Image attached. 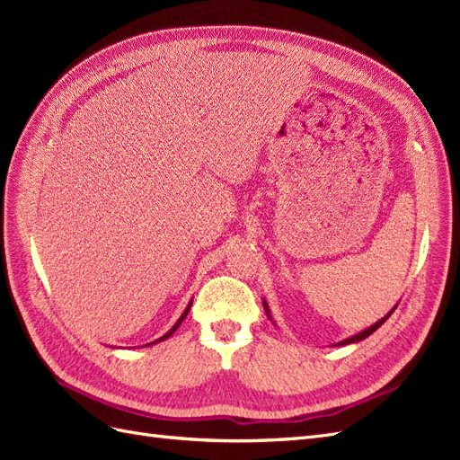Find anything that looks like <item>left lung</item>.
<instances>
[{
  "mask_svg": "<svg viewBox=\"0 0 460 460\" xmlns=\"http://www.w3.org/2000/svg\"><path fill=\"white\" fill-rule=\"evenodd\" d=\"M264 311H267V314L270 316V311H269V305H267V301H264ZM394 311H395V307H394L392 311H389V313H387V314H385V316H384L382 320H378V323H376V324H372V326H370V328H367L365 332H360V333H357V336H353V338H347V340H343V341H341L340 345H347V343H355V341H360V340H365V338H368L372 332H376V330H378V328H380V326H382V324L385 323V320H387L389 316H392V313H394Z\"/></svg>",
  "mask_w": 460,
  "mask_h": 460,
  "instance_id": "8db88e82",
  "label": "left lung"
}]
</instances>
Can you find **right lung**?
Masks as SVG:
<instances>
[{"label":"right lung","instance_id":"1","mask_svg":"<svg viewBox=\"0 0 460 460\" xmlns=\"http://www.w3.org/2000/svg\"><path fill=\"white\" fill-rule=\"evenodd\" d=\"M190 307H191V303H190V305H188V307H186V311H184V314H182V316H180V318H178V323H176V324H174V326H172V328H171V330H169V332H166V333H164V336H163V338H159V340H157V341H163V340H166V338H169V336H171V333H172V332H174V330H176V328H178V326H180V324H182V320H184V318H186V314H188V313H190Z\"/></svg>","mask_w":460,"mask_h":460}]
</instances>
